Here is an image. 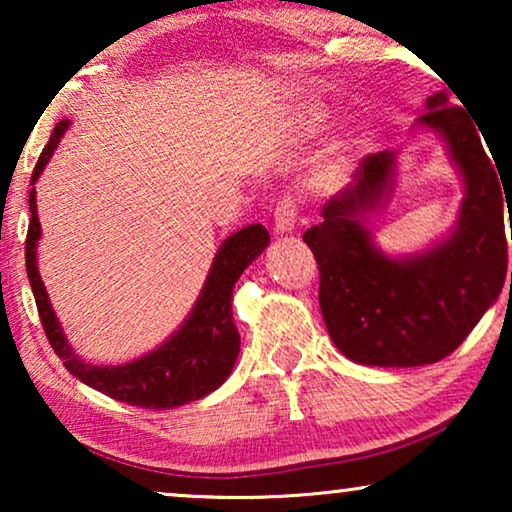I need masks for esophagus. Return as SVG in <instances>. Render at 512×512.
<instances>
[{
    "label": "esophagus",
    "instance_id": "34e87169",
    "mask_svg": "<svg viewBox=\"0 0 512 512\" xmlns=\"http://www.w3.org/2000/svg\"><path fill=\"white\" fill-rule=\"evenodd\" d=\"M272 221H275V230L277 233H291L296 228L298 221V205L291 195H284L282 200L277 202L275 214H272Z\"/></svg>",
    "mask_w": 512,
    "mask_h": 512
}]
</instances>
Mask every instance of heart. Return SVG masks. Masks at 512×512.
Returning <instances> with one entry per match:
<instances>
[{
	"instance_id": "1",
	"label": "heart",
	"mask_w": 512,
	"mask_h": 512,
	"mask_svg": "<svg viewBox=\"0 0 512 512\" xmlns=\"http://www.w3.org/2000/svg\"><path fill=\"white\" fill-rule=\"evenodd\" d=\"M340 174H342V167H340L338 163H333V165H328V167H326L324 174H321V179H324V181H331V184H333V181H338V179H340Z\"/></svg>"
}]
</instances>
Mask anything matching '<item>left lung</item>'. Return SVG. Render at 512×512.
I'll return each mask as SVG.
<instances>
[{"mask_svg":"<svg viewBox=\"0 0 512 512\" xmlns=\"http://www.w3.org/2000/svg\"><path fill=\"white\" fill-rule=\"evenodd\" d=\"M417 123L445 137L466 184L459 223L445 242L401 261L373 247L363 214L380 205L394 184V153L387 151L368 153L352 184L321 207L324 221L303 235L319 265L328 335L347 359L363 366L410 368L445 359L506 282V191L480 142V128L445 93L426 100Z\"/></svg>","mask_w":512,"mask_h":512,"instance_id":"8db88e82","label":"left lung"}]
</instances>
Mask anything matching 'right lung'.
I'll use <instances>...</instances> for the list:
<instances>
[{"label": "right lung", "mask_w": 512, "mask_h": 512, "mask_svg": "<svg viewBox=\"0 0 512 512\" xmlns=\"http://www.w3.org/2000/svg\"><path fill=\"white\" fill-rule=\"evenodd\" d=\"M67 125V121H60L53 128V135L44 146V151H41L37 167L32 172V184L44 172L60 137L65 135ZM30 212L25 265L34 303H37V312L48 342H51L55 354L65 361V368L76 380L116 398V401L149 410L179 408V405L212 394L214 389H219L226 382V377L235 366L237 354H240V333H237L233 307H230L233 289L244 268L268 247L270 235L261 223L237 230L235 235H230L221 244L191 317L184 321V326L170 340L153 349L151 354L125 363V366H90V363H83L72 352V347L67 345L58 319H55V312L51 310V303H48L46 286L39 277L37 240L41 235V226L34 188H30Z\"/></svg>", "instance_id": "1"}]
</instances>
